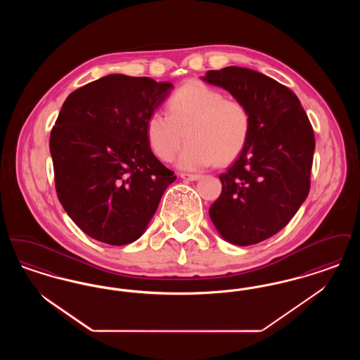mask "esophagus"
<instances>
[{
	"label": "esophagus",
	"mask_w": 360,
	"mask_h": 360,
	"mask_svg": "<svg viewBox=\"0 0 360 360\" xmlns=\"http://www.w3.org/2000/svg\"><path fill=\"white\" fill-rule=\"evenodd\" d=\"M200 176L201 175H198V174H186V172L181 174V178L185 181H197V179H200Z\"/></svg>",
	"instance_id": "34e87169"
}]
</instances>
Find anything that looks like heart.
<instances>
[{"label":"heart","instance_id":"b5f03b06","mask_svg":"<svg viewBox=\"0 0 360 360\" xmlns=\"http://www.w3.org/2000/svg\"><path fill=\"white\" fill-rule=\"evenodd\" d=\"M167 108L169 115L155 110L146 122L148 144L163 162L174 159L185 136L188 144L178 159L184 170L202 169L213 162L226 165L247 146L252 127L248 106L224 97L216 87L188 81L172 94Z\"/></svg>","mask_w":360,"mask_h":360}]
</instances>
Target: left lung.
<instances>
[{"label":"left lung","mask_w":360,"mask_h":360,"mask_svg":"<svg viewBox=\"0 0 360 360\" xmlns=\"http://www.w3.org/2000/svg\"><path fill=\"white\" fill-rule=\"evenodd\" d=\"M202 79L241 100L252 119L247 146L220 174L223 190L209 216L226 241L257 244L286 226L308 197L313 128L290 89L262 72L229 66Z\"/></svg>","instance_id":"left-lung-1"}]
</instances>
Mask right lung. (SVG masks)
<instances>
[{
  "label": "right lung",
  "mask_w": 360,
  "mask_h": 360,
  "mask_svg": "<svg viewBox=\"0 0 360 360\" xmlns=\"http://www.w3.org/2000/svg\"><path fill=\"white\" fill-rule=\"evenodd\" d=\"M170 82L110 74L72 91L50 136L55 188L70 219L110 245L139 239L176 176L153 154L146 122Z\"/></svg>",
  "instance_id": "right-lung-1"
}]
</instances>
